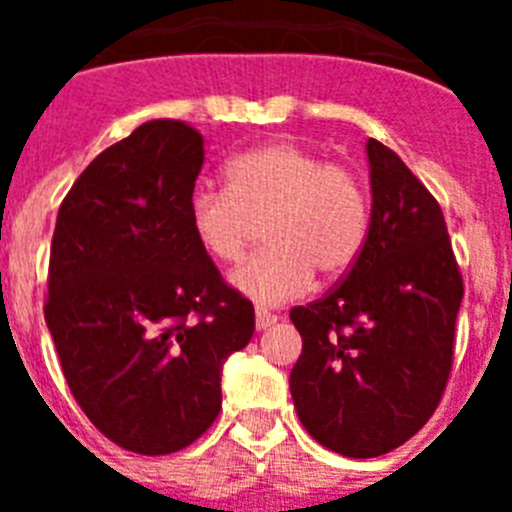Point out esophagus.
<instances>
[{"instance_id": "34e87169", "label": "esophagus", "mask_w": 512, "mask_h": 512, "mask_svg": "<svg viewBox=\"0 0 512 512\" xmlns=\"http://www.w3.org/2000/svg\"><path fill=\"white\" fill-rule=\"evenodd\" d=\"M274 323H277V315H271L266 310H256V330H269Z\"/></svg>"}]
</instances>
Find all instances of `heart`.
<instances>
[{
  "label": "heart",
  "instance_id": "1",
  "mask_svg": "<svg viewBox=\"0 0 512 512\" xmlns=\"http://www.w3.org/2000/svg\"><path fill=\"white\" fill-rule=\"evenodd\" d=\"M228 189L197 187L189 228L210 256L238 261L253 223H264L269 246L233 271V284L256 305H282L312 284L354 266L369 233V202L359 176L325 164L297 143H266L225 164Z\"/></svg>",
  "mask_w": 512,
  "mask_h": 512
}]
</instances>
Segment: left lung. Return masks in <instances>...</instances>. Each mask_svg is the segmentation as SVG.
I'll return each instance as SVG.
<instances>
[{
  "label": "left lung",
  "instance_id": "obj_1",
  "mask_svg": "<svg viewBox=\"0 0 512 512\" xmlns=\"http://www.w3.org/2000/svg\"><path fill=\"white\" fill-rule=\"evenodd\" d=\"M372 215L359 259L333 292L289 318L302 354L289 390L325 449L372 459L428 423L454 359L464 284L443 212L402 158L366 143Z\"/></svg>",
  "mask_w": 512,
  "mask_h": 512
}]
</instances>
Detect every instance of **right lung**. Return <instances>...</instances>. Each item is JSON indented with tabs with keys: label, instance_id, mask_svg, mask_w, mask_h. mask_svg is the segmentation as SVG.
Returning a JSON list of instances; mask_svg holds the SVG:
<instances>
[{
	"label": "right lung",
	"instance_id": "obj_1",
	"mask_svg": "<svg viewBox=\"0 0 512 512\" xmlns=\"http://www.w3.org/2000/svg\"><path fill=\"white\" fill-rule=\"evenodd\" d=\"M205 140L151 120L99 153L66 194L45 323L71 395L135 454H174L220 413L223 366L253 336V305L189 228Z\"/></svg>",
	"mask_w": 512,
	"mask_h": 512
}]
</instances>
